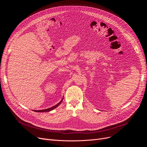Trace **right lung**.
<instances>
[{
	"mask_svg": "<svg viewBox=\"0 0 147 147\" xmlns=\"http://www.w3.org/2000/svg\"><path fill=\"white\" fill-rule=\"evenodd\" d=\"M63 98H62V99L57 103V104H56V105H55V106H53V107H51V108H48V109H43V110H39V111H36V110H34V111H35V112H50V111H52V110H53L54 109H55L56 108H57L59 105L61 103V102L63 101Z\"/></svg>",
	"mask_w": 147,
	"mask_h": 147,
	"instance_id": "right-lung-1",
	"label": "right lung"
}]
</instances>
